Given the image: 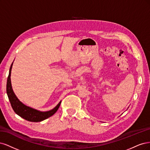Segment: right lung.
Listing matches in <instances>:
<instances>
[{
	"label": "right lung",
	"mask_w": 150,
	"mask_h": 150,
	"mask_svg": "<svg viewBox=\"0 0 150 150\" xmlns=\"http://www.w3.org/2000/svg\"><path fill=\"white\" fill-rule=\"evenodd\" d=\"M12 65L13 62L10 67V70H9V74L7 81L6 90L8 98L11 102L12 109L13 110L14 112H15V113L17 114L18 116H20L21 117L23 118V119L32 122H42V121L50 117L51 116L55 114L60 107L61 101H60L59 103L52 110L50 111H47V112H40V111H38L31 107H27V106L23 104L21 101L17 98L16 95L13 92L11 85V75Z\"/></svg>",
	"instance_id": "obj_1"
}]
</instances>
